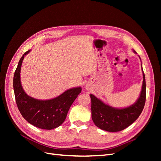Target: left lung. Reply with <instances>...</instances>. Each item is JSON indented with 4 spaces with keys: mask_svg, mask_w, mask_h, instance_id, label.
<instances>
[{
    "mask_svg": "<svg viewBox=\"0 0 161 161\" xmlns=\"http://www.w3.org/2000/svg\"><path fill=\"white\" fill-rule=\"evenodd\" d=\"M134 52H136L134 51ZM146 95V81L144 72L140 95L137 101L128 108L124 109L111 108L91 94L92 119L97 127L101 130L111 132L123 130L133 124L142 113L145 105Z\"/></svg>",
    "mask_w": 161,
    "mask_h": 161,
    "instance_id": "8db88e82",
    "label": "left lung"
}]
</instances>
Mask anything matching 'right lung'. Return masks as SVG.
<instances>
[{
  "label": "right lung",
  "mask_w": 161,
  "mask_h": 161,
  "mask_svg": "<svg viewBox=\"0 0 161 161\" xmlns=\"http://www.w3.org/2000/svg\"><path fill=\"white\" fill-rule=\"evenodd\" d=\"M26 52L19 60L13 77V89L17 108L29 123L39 128L52 130L64 122L70 106L81 92V87L67 90L50 100H38L28 96L23 91L20 80L22 62Z\"/></svg>",
  "instance_id": "1"
}]
</instances>
